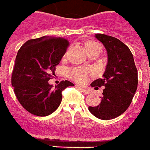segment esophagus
<instances>
[{"instance_id":"1","label":"esophagus","mask_w":150,"mask_h":150,"mask_svg":"<svg viewBox=\"0 0 150 150\" xmlns=\"http://www.w3.org/2000/svg\"><path fill=\"white\" fill-rule=\"evenodd\" d=\"M79 89L81 91L82 93H83L84 94H89V93H90V91H89L88 89H86V88L79 87Z\"/></svg>"}]
</instances>
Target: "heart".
I'll list each match as a JSON object with an SVG mask.
<instances>
[{
  "mask_svg": "<svg viewBox=\"0 0 150 150\" xmlns=\"http://www.w3.org/2000/svg\"><path fill=\"white\" fill-rule=\"evenodd\" d=\"M98 47H100L99 44H98L97 42H94V41H88L87 42H86L85 44V48L86 52L98 48ZM86 74H87V73L84 70H81V69L75 68L71 70L69 72V76L77 83H83V82L85 81Z\"/></svg>",
  "mask_w": 150,
  "mask_h": 150,
  "instance_id": "heart-1",
  "label": "heart"
}]
</instances>
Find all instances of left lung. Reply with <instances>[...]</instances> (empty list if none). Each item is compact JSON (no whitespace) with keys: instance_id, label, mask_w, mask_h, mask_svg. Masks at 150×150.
<instances>
[{"instance_id":"left-lung-1","label":"left lung","mask_w":150,"mask_h":150,"mask_svg":"<svg viewBox=\"0 0 150 150\" xmlns=\"http://www.w3.org/2000/svg\"><path fill=\"white\" fill-rule=\"evenodd\" d=\"M107 51L108 62L102 79L91 83L92 87L104 86L100 104L89 106L95 117L110 120L118 117L127 109L137 89V70L130 50L115 37L96 34Z\"/></svg>"}]
</instances>
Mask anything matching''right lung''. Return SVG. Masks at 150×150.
Wrapping results in <instances>:
<instances>
[{
    "mask_svg": "<svg viewBox=\"0 0 150 150\" xmlns=\"http://www.w3.org/2000/svg\"><path fill=\"white\" fill-rule=\"evenodd\" d=\"M68 45L65 38L46 35L28 40L18 51L11 83L18 101L29 113L40 117L52 114L61 104L62 91L74 86L68 80L55 88L48 83Z\"/></svg>",
    "mask_w": 150,
    "mask_h": 150,
    "instance_id": "1",
    "label": "right lung"
}]
</instances>
